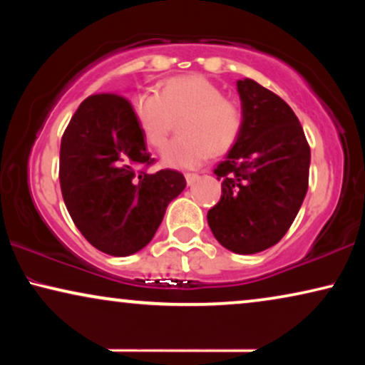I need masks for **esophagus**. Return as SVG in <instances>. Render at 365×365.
<instances>
[{
	"instance_id": "34e87169",
	"label": "esophagus",
	"mask_w": 365,
	"mask_h": 365,
	"mask_svg": "<svg viewBox=\"0 0 365 365\" xmlns=\"http://www.w3.org/2000/svg\"><path fill=\"white\" fill-rule=\"evenodd\" d=\"M197 178H199L197 174H191V173H187V174H186V182H187V186H192V184L197 181Z\"/></svg>"
}]
</instances>
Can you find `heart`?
<instances>
[{
	"label": "heart",
	"mask_w": 365,
	"mask_h": 365,
	"mask_svg": "<svg viewBox=\"0 0 365 365\" xmlns=\"http://www.w3.org/2000/svg\"><path fill=\"white\" fill-rule=\"evenodd\" d=\"M131 113L139 131L153 148H161L174 124L181 136L161 151V163L174 169H194L209 153L224 154L242 131V111L207 78H173L161 93H141L133 99Z\"/></svg>",
	"instance_id": "heart-1"
}]
</instances>
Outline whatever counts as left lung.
Returning a JSON list of instances; mask_svg holds the SVG:
<instances>
[{
	"instance_id": "1",
	"label": "left lung",
	"mask_w": 365,
	"mask_h": 365,
	"mask_svg": "<svg viewBox=\"0 0 365 365\" xmlns=\"http://www.w3.org/2000/svg\"><path fill=\"white\" fill-rule=\"evenodd\" d=\"M236 88L242 131L214 169L222 194L207 224L229 251L256 254L281 241L296 219L307 192L311 149L277 94L249 78L237 79Z\"/></svg>"
}]
</instances>
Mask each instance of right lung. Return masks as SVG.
Masks as SVG:
<instances>
[{
  "label": "right lung",
  "mask_w": 365,
  "mask_h": 365,
  "mask_svg": "<svg viewBox=\"0 0 365 365\" xmlns=\"http://www.w3.org/2000/svg\"><path fill=\"white\" fill-rule=\"evenodd\" d=\"M154 159L118 93L79 104L61 139L59 184L69 216L89 244L116 257L146 247L186 179L173 169L143 171Z\"/></svg>",
  "instance_id": "right-lung-1"
}]
</instances>
